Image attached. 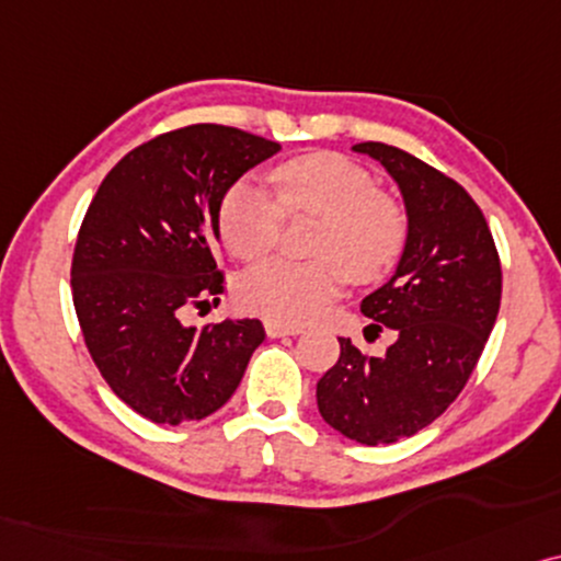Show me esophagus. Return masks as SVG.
<instances>
[{
    "label": "esophagus",
    "mask_w": 561,
    "mask_h": 561,
    "mask_svg": "<svg viewBox=\"0 0 561 561\" xmlns=\"http://www.w3.org/2000/svg\"><path fill=\"white\" fill-rule=\"evenodd\" d=\"M264 328H266V335H268V339H285V335H297V333H302V328H300V325L282 323V320H274V318H266V320H264Z\"/></svg>",
    "instance_id": "1"
}]
</instances>
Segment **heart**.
<instances>
[{
    "label": "heart",
    "instance_id": "heart-1",
    "mask_svg": "<svg viewBox=\"0 0 561 561\" xmlns=\"http://www.w3.org/2000/svg\"><path fill=\"white\" fill-rule=\"evenodd\" d=\"M274 194L256 184H236L222 197L218 228L238 259L272 253L297 215L323 218L312 243L318 261L272 259L249 268L238 282V300L282 323L316 318L346 276L356 285L382 279L408 243V213L400 199L377 190L375 176L346 156L320 151L272 169Z\"/></svg>",
    "mask_w": 561,
    "mask_h": 561
}]
</instances>
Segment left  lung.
I'll use <instances>...</instances> for the list:
<instances>
[{"label":"left lung","mask_w":561,"mask_h":561,"mask_svg":"<svg viewBox=\"0 0 561 561\" xmlns=\"http://www.w3.org/2000/svg\"><path fill=\"white\" fill-rule=\"evenodd\" d=\"M400 184L408 243L392 279L362 300L398 341L382 356L341 341V356L318 382V410L356 444L382 446L431 425L465 390L490 339L503 268L488 220L465 186L387 144H356Z\"/></svg>","instance_id":"obj_1"}]
</instances>
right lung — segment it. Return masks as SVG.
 <instances>
[{"mask_svg": "<svg viewBox=\"0 0 561 561\" xmlns=\"http://www.w3.org/2000/svg\"><path fill=\"white\" fill-rule=\"evenodd\" d=\"M276 151V140L228 125L161 133L112 167L81 220L71 261L81 335L110 390L148 421L220 410L264 341L261 320L186 328L182 316L220 302V203Z\"/></svg>", "mask_w": 561, "mask_h": 561, "instance_id": "1", "label": "right lung"}]
</instances>
